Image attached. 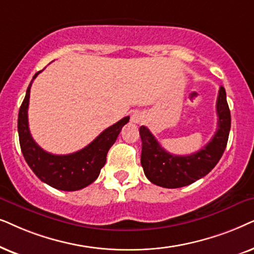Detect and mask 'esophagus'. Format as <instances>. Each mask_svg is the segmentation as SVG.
Instances as JSON below:
<instances>
[{"instance_id":"esophagus-1","label":"esophagus","mask_w":254,"mask_h":254,"mask_svg":"<svg viewBox=\"0 0 254 254\" xmlns=\"http://www.w3.org/2000/svg\"><path fill=\"white\" fill-rule=\"evenodd\" d=\"M131 121L133 122V123H136V124H138V123H141V122L144 121V117L141 116V115L139 114V113H134L132 116H131Z\"/></svg>"}]
</instances>
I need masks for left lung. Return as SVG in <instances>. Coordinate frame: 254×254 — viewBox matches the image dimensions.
Segmentation results:
<instances>
[{"label":"left lung","mask_w":254,"mask_h":254,"mask_svg":"<svg viewBox=\"0 0 254 254\" xmlns=\"http://www.w3.org/2000/svg\"><path fill=\"white\" fill-rule=\"evenodd\" d=\"M216 111L218 127L214 137L200 151L189 155L168 153L146 127H140V162L145 175L152 184L164 188L185 187L203 178L217 165L224 153L231 127V115L223 87L219 88Z\"/></svg>","instance_id":"8db88e82"}]
</instances>
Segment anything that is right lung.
Returning <instances> with one entry per match:
<instances>
[{"mask_svg": "<svg viewBox=\"0 0 254 254\" xmlns=\"http://www.w3.org/2000/svg\"><path fill=\"white\" fill-rule=\"evenodd\" d=\"M40 72L35 74L32 81ZM32 81L26 89L18 113L19 145L25 161L38 179L51 187L66 191L87 187L100 175L101 168L106 164L108 151L116 141L122 127L129 122L130 117L122 118L111 125L82 150L65 155L49 153L33 140L29 130L28 108Z\"/></svg>", "mask_w": 254, "mask_h": 254, "instance_id": "obj_1", "label": "right lung"}]
</instances>
